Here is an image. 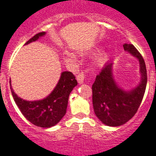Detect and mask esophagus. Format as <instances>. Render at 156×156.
I'll return each mask as SVG.
<instances>
[{
  "instance_id": "esophagus-1",
  "label": "esophagus",
  "mask_w": 156,
  "mask_h": 156,
  "mask_svg": "<svg viewBox=\"0 0 156 156\" xmlns=\"http://www.w3.org/2000/svg\"><path fill=\"white\" fill-rule=\"evenodd\" d=\"M84 78H85V76H84V73H79L78 76H77V80H78V83L79 84H82L84 82Z\"/></svg>"
}]
</instances>
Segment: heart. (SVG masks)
I'll list each match as a JSON object with an SVG mask.
<instances>
[{
	"label": "heart",
	"mask_w": 156,
	"mask_h": 156,
	"mask_svg": "<svg viewBox=\"0 0 156 156\" xmlns=\"http://www.w3.org/2000/svg\"><path fill=\"white\" fill-rule=\"evenodd\" d=\"M105 57L101 56L98 59V60H97V62H98L99 65H101V64H103L105 62ZM65 61L66 63H68V64H73L75 61V59H74V57L72 55H67L65 56Z\"/></svg>",
	"instance_id": "b5f03b06"
}]
</instances>
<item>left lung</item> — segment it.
I'll return each instance as SVG.
<instances>
[{"mask_svg": "<svg viewBox=\"0 0 156 156\" xmlns=\"http://www.w3.org/2000/svg\"><path fill=\"white\" fill-rule=\"evenodd\" d=\"M123 49L138 59L141 82L130 91L118 86L113 76V63H107L92 85L94 112L102 123L110 127L126 123L133 117L144 97L147 83L146 64L133 44H123Z\"/></svg>", "mask_w": 156, "mask_h": 156, "instance_id": "8db88e82", "label": "left lung"}]
</instances>
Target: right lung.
Here are the masks:
<instances>
[{
    "label": "right lung",
    "mask_w": 156,
    "mask_h": 156,
    "mask_svg": "<svg viewBox=\"0 0 156 156\" xmlns=\"http://www.w3.org/2000/svg\"><path fill=\"white\" fill-rule=\"evenodd\" d=\"M45 34V32L36 34L26 42L25 45L37 41ZM77 84L78 82L73 73L69 71L62 72L59 82L51 93L44 99L33 101L20 98L14 92L11 87L10 89L13 98L23 115L34 125L46 128L57 124L65 116L69 94Z\"/></svg>",
    "instance_id": "obj_1"
}]
</instances>
